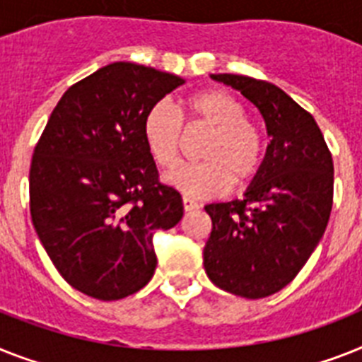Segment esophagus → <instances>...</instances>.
Wrapping results in <instances>:
<instances>
[{
  "instance_id": "esophagus-1",
  "label": "esophagus",
  "mask_w": 362,
  "mask_h": 362,
  "mask_svg": "<svg viewBox=\"0 0 362 362\" xmlns=\"http://www.w3.org/2000/svg\"><path fill=\"white\" fill-rule=\"evenodd\" d=\"M183 209H185V211H196V209H199V205L196 202H194L192 198H188V196H183Z\"/></svg>"
}]
</instances>
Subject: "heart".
Returning a JSON list of instances; mask_svg holds the SVG:
<instances>
[{"mask_svg": "<svg viewBox=\"0 0 362 362\" xmlns=\"http://www.w3.org/2000/svg\"><path fill=\"white\" fill-rule=\"evenodd\" d=\"M183 109L187 129L211 131L199 148L203 160L179 164L166 175V181L198 198L218 196L229 185L242 188L252 183L264 164L267 144L259 125L246 118V107L237 95L222 88L199 90L185 98ZM142 136L157 166L172 168L177 163L185 127L170 103L159 101L149 107L142 122Z\"/></svg>", "mask_w": 362, "mask_h": 362, "instance_id": "b5f03b06", "label": "heart"}]
</instances>
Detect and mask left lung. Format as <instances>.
<instances>
[{
  "label": "left lung",
  "mask_w": 362,
  "mask_h": 362,
  "mask_svg": "<svg viewBox=\"0 0 362 362\" xmlns=\"http://www.w3.org/2000/svg\"><path fill=\"white\" fill-rule=\"evenodd\" d=\"M261 110L270 144L244 199L205 207L213 229L203 247L209 279L259 300L298 276L318 246L333 207V159L315 118L268 81L213 74Z\"/></svg>",
  "instance_id": "obj_1"
}]
</instances>
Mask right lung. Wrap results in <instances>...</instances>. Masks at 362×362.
<instances>
[{"instance_id": "obj_1", "label": "right lung", "mask_w": 362, "mask_h": 362, "mask_svg": "<svg viewBox=\"0 0 362 362\" xmlns=\"http://www.w3.org/2000/svg\"><path fill=\"white\" fill-rule=\"evenodd\" d=\"M185 79L112 62L71 85L53 109L29 170V207L64 281L101 301L153 277V233L183 216L181 194L159 181L142 122Z\"/></svg>"}]
</instances>
